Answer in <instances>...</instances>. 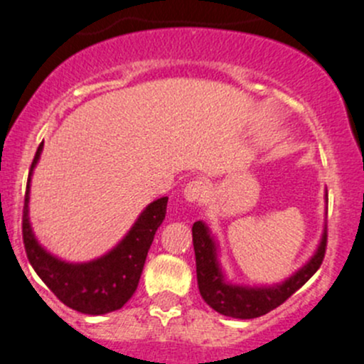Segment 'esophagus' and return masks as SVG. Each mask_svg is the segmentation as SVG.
Segmentation results:
<instances>
[{
	"label": "esophagus",
	"instance_id": "34e87169",
	"mask_svg": "<svg viewBox=\"0 0 364 364\" xmlns=\"http://www.w3.org/2000/svg\"><path fill=\"white\" fill-rule=\"evenodd\" d=\"M209 188H208V183L204 179H196V181H190L188 185L185 186V199L188 203H200L204 200V197L208 196Z\"/></svg>",
	"mask_w": 364,
	"mask_h": 364
}]
</instances>
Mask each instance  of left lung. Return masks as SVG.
I'll return each instance as SVG.
<instances>
[{
  "label": "left lung",
  "mask_w": 364,
  "mask_h": 364,
  "mask_svg": "<svg viewBox=\"0 0 364 364\" xmlns=\"http://www.w3.org/2000/svg\"><path fill=\"white\" fill-rule=\"evenodd\" d=\"M192 236L200 296L213 310L234 318L260 317L285 303L317 273L324 260L326 245H328V232L324 230L317 252L308 260L306 266L296 271L291 278L273 287H243V285L229 284L223 277L222 267L218 264L215 237L211 236L204 222L199 220L193 223Z\"/></svg>",
  "instance_id": "left-lung-1"
}]
</instances>
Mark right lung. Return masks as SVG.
Masks as SVG:
<instances>
[{"mask_svg":"<svg viewBox=\"0 0 364 364\" xmlns=\"http://www.w3.org/2000/svg\"><path fill=\"white\" fill-rule=\"evenodd\" d=\"M42 148L43 142L38 146L33 159L28 190L24 196L23 241L29 264L42 278L43 284L54 292V296L72 310L87 315H104L119 310L137 289L153 237L167 213L168 199L161 197L159 200H153L141 213L137 222L119 241V245L102 255L100 259L80 264L65 262L50 255L36 241L31 223H29V181H31L33 168L40 159Z\"/></svg>","mask_w":364,"mask_h":364,"instance_id":"1","label":"right lung"}]
</instances>
